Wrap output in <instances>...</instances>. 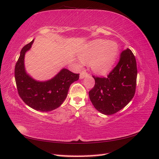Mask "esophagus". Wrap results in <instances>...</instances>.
<instances>
[{"mask_svg": "<svg viewBox=\"0 0 159 159\" xmlns=\"http://www.w3.org/2000/svg\"><path fill=\"white\" fill-rule=\"evenodd\" d=\"M88 75H88L87 72H84V71H82V72H80V79H83L84 78V77L87 76Z\"/></svg>", "mask_w": 159, "mask_h": 159, "instance_id": "34e87169", "label": "esophagus"}]
</instances>
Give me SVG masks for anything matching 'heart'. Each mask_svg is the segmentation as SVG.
<instances>
[{"label":"heart","instance_id":"heart-1","mask_svg":"<svg viewBox=\"0 0 159 159\" xmlns=\"http://www.w3.org/2000/svg\"><path fill=\"white\" fill-rule=\"evenodd\" d=\"M119 53V45L113 40L95 39L79 53L83 64L91 63V70L98 75H106L112 69Z\"/></svg>","mask_w":159,"mask_h":159}]
</instances>
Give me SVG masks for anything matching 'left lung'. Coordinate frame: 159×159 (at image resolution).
Instances as JSON below:
<instances>
[{
  "label": "left lung",
  "instance_id": "left-lung-1",
  "mask_svg": "<svg viewBox=\"0 0 159 159\" xmlns=\"http://www.w3.org/2000/svg\"><path fill=\"white\" fill-rule=\"evenodd\" d=\"M137 75L134 53L129 49L122 51L119 63L106 78L93 76L95 86L89 95L95 108L106 115L123 109L134 96Z\"/></svg>",
  "mask_w": 159,
  "mask_h": 159
}]
</instances>
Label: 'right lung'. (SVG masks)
<instances>
[{
  "label": "right lung",
  "mask_w": 159,
  "mask_h": 159,
  "mask_svg": "<svg viewBox=\"0 0 159 159\" xmlns=\"http://www.w3.org/2000/svg\"><path fill=\"white\" fill-rule=\"evenodd\" d=\"M33 43L34 40L22 48L16 64L15 79L17 91L22 100L30 108L49 112L61 105L67 97L70 84L79 80V74L63 68L50 80L39 81L32 79L25 71L24 57Z\"/></svg>",
  "instance_id": "1"
}]
</instances>
